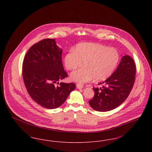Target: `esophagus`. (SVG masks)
I'll return each instance as SVG.
<instances>
[{"label": "esophagus", "instance_id": "esophagus-1", "mask_svg": "<svg viewBox=\"0 0 152 152\" xmlns=\"http://www.w3.org/2000/svg\"><path fill=\"white\" fill-rule=\"evenodd\" d=\"M76 87H77V89H82L83 88V86L82 84H79L78 83V84H76Z\"/></svg>", "mask_w": 152, "mask_h": 152}]
</instances>
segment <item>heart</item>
Segmentation results:
<instances>
[{
    "label": "heart",
    "instance_id": "1",
    "mask_svg": "<svg viewBox=\"0 0 152 152\" xmlns=\"http://www.w3.org/2000/svg\"><path fill=\"white\" fill-rule=\"evenodd\" d=\"M120 60V54L113 48H108L100 44H79L75 51L72 50L64 58L65 68L73 70L80 67L84 61V66L71 73L73 81L85 83L92 79H106L114 71Z\"/></svg>",
    "mask_w": 152,
    "mask_h": 152
}]
</instances>
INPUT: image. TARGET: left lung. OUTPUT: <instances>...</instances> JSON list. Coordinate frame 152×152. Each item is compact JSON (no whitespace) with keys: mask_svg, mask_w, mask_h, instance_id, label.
<instances>
[{"mask_svg":"<svg viewBox=\"0 0 152 152\" xmlns=\"http://www.w3.org/2000/svg\"><path fill=\"white\" fill-rule=\"evenodd\" d=\"M136 65L130 56H124L116 71L107 80L93 88L94 98L89 101L95 110L107 112L116 108L128 97L135 81Z\"/></svg>","mask_w":152,"mask_h":152,"instance_id":"1","label":"left lung"}]
</instances>
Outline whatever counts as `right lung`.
<instances>
[{
  "mask_svg": "<svg viewBox=\"0 0 152 152\" xmlns=\"http://www.w3.org/2000/svg\"><path fill=\"white\" fill-rule=\"evenodd\" d=\"M62 53L55 39H45L34 44L23 60V78L27 92L46 108L61 106L76 88L73 83L55 85L68 76L62 63Z\"/></svg>",
  "mask_w": 152,
  "mask_h": 152,
  "instance_id": "add662e5",
  "label": "right lung"
}]
</instances>
